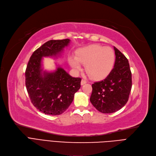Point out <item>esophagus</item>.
Segmentation results:
<instances>
[{
    "mask_svg": "<svg viewBox=\"0 0 156 156\" xmlns=\"http://www.w3.org/2000/svg\"><path fill=\"white\" fill-rule=\"evenodd\" d=\"M87 83V80H84V79H82V80H81V82H80V84H81V85H83V84H86Z\"/></svg>",
    "mask_w": 156,
    "mask_h": 156,
    "instance_id": "esophagus-1",
    "label": "esophagus"
}]
</instances>
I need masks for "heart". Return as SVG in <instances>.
<instances>
[{"instance_id":"obj_1","label":"heart","mask_w":156,"mask_h":156,"mask_svg":"<svg viewBox=\"0 0 156 156\" xmlns=\"http://www.w3.org/2000/svg\"><path fill=\"white\" fill-rule=\"evenodd\" d=\"M69 62L75 71H81L82 64L93 79L105 78L115 64V53L110 47L92 44L79 50L76 57L69 58Z\"/></svg>"}]
</instances>
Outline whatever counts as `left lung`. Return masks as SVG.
I'll return each mask as SVG.
<instances>
[{
	"label": "left lung",
	"instance_id": "left-lung-1",
	"mask_svg": "<svg viewBox=\"0 0 156 156\" xmlns=\"http://www.w3.org/2000/svg\"><path fill=\"white\" fill-rule=\"evenodd\" d=\"M115 61L114 68L104 80L92 84L90 102L103 114L119 110L129 98L132 89V73L126 57L114 47Z\"/></svg>",
	"mask_w": 156,
	"mask_h": 156
}]
</instances>
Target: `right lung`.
Here are the masks:
<instances>
[{"instance_id": "1", "label": "right lung", "mask_w": 156, "mask_h": 156, "mask_svg": "<svg viewBox=\"0 0 156 156\" xmlns=\"http://www.w3.org/2000/svg\"><path fill=\"white\" fill-rule=\"evenodd\" d=\"M70 40H50L37 49L27 65L26 87L32 104L40 112L60 115L71 105L74 94L80 88L81 79L72 77L60 66L53 72L42 71L43 57H57Z\"/></svg>"}]
</instances>
